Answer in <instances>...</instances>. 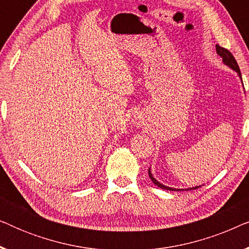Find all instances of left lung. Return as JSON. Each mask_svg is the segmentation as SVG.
Returning <instances> with one entry per match:
<instances>
[{"label": "left lung", "instance_id": "obj_1", "mask_svg": "<svg viewBox=\"0 0 249 249\" xmlns=\"http://www.w3.org/2000/svg\"><path fill=\"white\" fill-rule=\"evenodd\" d=\"M216 53H217V55H220L221 59H222L223 64H226V66L231 68V69H232L233 71H236L237 74H238V77L240 78L241 83H243V79H241L240 69H239V67H238L237 61H236V59H234V57H233L232 54H231L228 50L223 49V47H221V46H219V45H216ZM148 176H149V178H151V180L153 181V183H154V185H156L158 187H160V188L166 189V190H175V192H179V190H180V192H181V190H183V189H177V188H172V187H168V186L163 185V183H161L160 181H158V180H156V179L154 178V177H153L152 171H151V168L148 169ZM199 187H200V186L192 187V188H187L186 190L197 189V188H199Z\"/></svg>", "mask_w": 249, "mask_h": 249}]
</instances>
